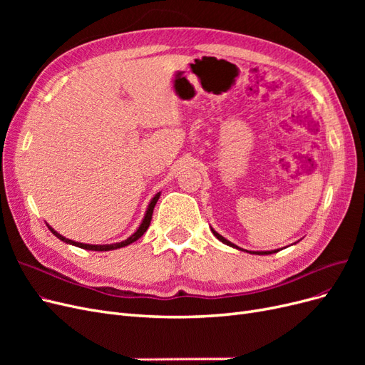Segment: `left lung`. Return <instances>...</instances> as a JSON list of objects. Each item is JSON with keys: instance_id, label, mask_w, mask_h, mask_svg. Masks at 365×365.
Here are the masks:
<instances>
[{"instance_id": "obj_1", "label": "left lung", "mask_w": 365, "mask_h": 365, "mask_svg": "<svg viewBox=\"0 0 365 365\" xmlns=\"http://www.w3.org/2000/svg\"><path fill=\"white\" fill-rule=\"evenodd\" d=\"M212 231H213V235L220 240V242H222V244H225V245H230V247H233V248H237V250H240L239 247H236L235 244H231V242L230 240H227L225 237H222V236H220L219 233H216V231L212 228ZM279 250H274V251H252L251 254H259V256H260V254H262V256H263V254H272V252H277Z\"/></svg>"}]
</instances>
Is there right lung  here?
<instances>
[{
  "label": "right lung",
  "mask_w": 365,
  "mask_h": 365,
  "mask_svg": "<svg viewBox=\"0 0 365 365\" xmlns=\"http://www.w3.org/2000/svg\"><path fill=\"white\" fill-rule=\"evenodd\" d=\"M160 195H161V193H157L155 196L152 197V201H150V204H149V207H148V210H146L145 219H143V222H141V225L138 227V230L135 231V233L132 235L130 237H128L126 240H123V242H118V244H111V245H90V244H81V242H74V240H70V239H67V237L61 236V235L58 233V231H54L51 227H48V228H50V231H51V233H53L54 236H56V237H58V239H61V240H63L65 244H70V245L79 247V248H83V250H90V251H111V250H117V248H123V247H126V245L132 244V242L138 240L143 235L146 233V230L149 228V225H150V220H152L153 207H155L157 201L160 200Z\"/></svg>",
  "instance_id": "obj_1"
}]
</instances>
